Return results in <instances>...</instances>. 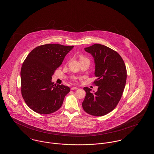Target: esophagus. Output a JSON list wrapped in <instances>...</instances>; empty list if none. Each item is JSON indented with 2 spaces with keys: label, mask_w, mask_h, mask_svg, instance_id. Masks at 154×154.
Listing matches in <instances>:
<instances>
[{
  "label": "esophagus",
  "mask_w": 154,
  "mask_h": 154,
  "mask_svg": "<svg viewBox=\"0 0 154 154\" xmlns=\"http://www.w3.org/2000/svg\"><path fill=\"white\" fill-rule=\"evenodd\" d=\"M78 89V88H77L75 87H73L71 88V90H75V89Z\"/></svg>",
  "instance_id": "34e87169"
}]
</instances>
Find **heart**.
Here are the masks:
<instances>
[{
	"label": "heart",
	"instance_id": "1",
	"mask_svg": "<svg viewBox=\"0 0 154 154\" xmlns=\"http://www.w3.org/2000/svg\"><path fill=\"white\" fill-rule=\"evenodd\" d=\"M87 59L85 57H83V56H80V60H82V59ZM77 78H76V77H74V81L77 80Z\"/></svg>",
	"mask_w": 154,
	"mask_h": 154
}]
</instances>
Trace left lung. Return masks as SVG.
Listing matches in <instances>:
<instances>
[{
    "mask_svg": "<svg viewBox=\"0 0 154 154\" xmlns=\"http://www.w3.org/2000/svg\"><path fill=\"white\" fill-rule=\"evenodd\" d=\"M94 57L95 75L94 83L97 91L84 87L86 96L82 103L84 110L94 116H103L114 110L119 102L126 81V68L124 61L117 52L104 45L95 44L85 48Z\"/></svg>",
    "mask_w": 154,
    "mask_h": 154,
    "instance_id": "obj_1",
    "label": "left lung"
}]
</instances>
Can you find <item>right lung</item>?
Wrapping results in <instances>:
<instances>
[{
	"instance_id": "add662e5",
	"label": "right lung",
	"mask_w": 154,
	"mask_h": 154,
	"mask_svg": "<svg viewBox=\"0 0 154 154\" xmlns=\"http://www.w3.org/2000/svg\"><path fill=\"white\" fill-rule=\"evenodd\" d=\"M74 46L47 44L38 46L25 59L21 70V91L30 109L41 114L59 110L70 88L54 84L52 76Z\"/></svg>"
}]
</instances>
